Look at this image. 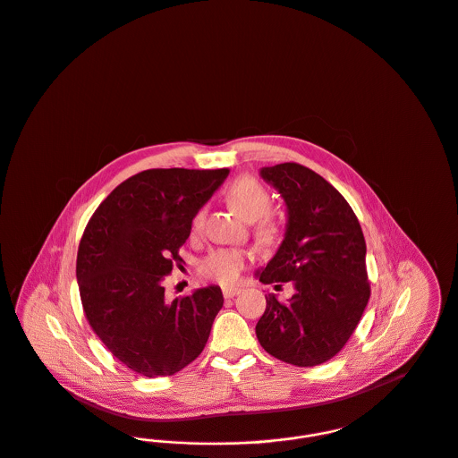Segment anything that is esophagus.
I'll return each instance as SVG.
<instances>
[{
    "instance_id": "34e87169",
    "label": "esophagus",
    "mask_w": 458,
    "mask_h": 458,
    "mask_svg": "<svg viewBox=\"0 0 458 458\" xmlns=\"http://www.w3.org/2000/svg\"><path fill=\"white\" fill-rule=\"evenodd\" d=\"M241 291H242L241 287L228 285V287H223V296H225V298H233V296H237Z\"/></svg>"
}]
</instances>
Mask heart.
Segmentation results:
<instances>
[{
	"label": "heart",
	"instance_id": "heart-1",
	"mask_svg": "<svg viewBox=\"0 0 458 458\" xmlns=\"http://www.w3.org/2000/svg\"><path fill=\"white\" fill-rule=\"evenodd\" d=\"M226 202L246 221H258V233L263 241H272L276 237V225L265 216L272 208L270 191L254 177L242 176L235 179L226 188ZM204 219V211H199L193 217V228H199ZM247 254L241 249H216L200 261V272L214 281L230 284L235 282L244 267Z\"/></svg>",
	"mask_w": 458,
	"mask_h": 458
}]
</instances>
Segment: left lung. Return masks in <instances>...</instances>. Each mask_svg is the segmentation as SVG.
I'll use <instances>...</instances> for the list:
<instances>
[{"label": "left lung", "instance_id": "left-lung-1", "mask_svg": "<svg viewBox=\"0 0 458 458\" xmlns=\"http://www.w3.org/2000/svg\"><path fill=\"white\" fill-rule=\"evenodd\" d=\"M259 176L285 204L284 241L256 276L263 284L293 282L281 301L268 294L256 324L261 347L287 364L310 368L344 349L369 300L366 242L352 208L309 167L279 164Z\"/></svg>", "mask_w": 458, "mask_h": 458}]
</instances>
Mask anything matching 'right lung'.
I'll list each match as a JSON object with an SVG mask.
<instances>
[{"label": "right lung", "instance_id": "obj_1", "mask_svg": "<svg viewBox=\"0 0 458 458\" xmlns=\"http://www.w3.org/2000/svg\"><path fill=\"white\" fill-rule=\"evenodd\" d=\"M228 169H149L118 184L90 217L76 258L81 305L94 333L148 378L181 371L204 351L223 307L219 285L165 300L164 277L191 221Z\"/></svg>", "mask_w": 458, "mask_h": 458}]
</instances>
